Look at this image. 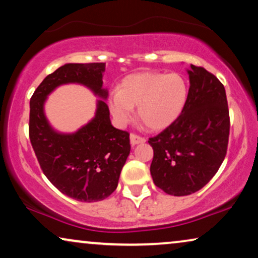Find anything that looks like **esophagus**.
I'll use <instances>...</instances> for the list:
<instances>
[{
    "label": "esophagus",
    "instance_id": "esophagus-1",
    "mask_svg": "<svg viewBox=\"0 0 258 258\" xmlns=\"http://www.w3.org/2000/svg\"><path fill=\"white\" fill-rule=\"evenodd\" d=\"M130 142H131V145L135 146V145H138V144H143L146 142V139L144 138V137H140V136H137L135 133H132L131 136H130Z\"/></svg>",
    "mask_w": 258,
    "mask_h": 258
}]
</instances>
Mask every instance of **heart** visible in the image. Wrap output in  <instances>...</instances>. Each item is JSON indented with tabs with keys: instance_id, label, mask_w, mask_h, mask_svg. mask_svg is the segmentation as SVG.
Returning a JSON list of instances; mask_svg holds the SVG:
<instances>
[{
	"instance_id": "b5f03b06",
	"label": "heart",
	"mask_w": 258,
	"mask_h": 258,
	"mask_svg": "<svg viewBox=\"0 0 258 258\" xmlns=\"http://www.w3.org/2000/svg\"><path fill=\"white\" fill-rule=\"evenodd\" d=\"M187 99V85L181 75L158 72L130 74L118 91L113 92L108 105L119 125H126L135 116L138 106L139 119L152 131L170 126L183 111Z\"/></svg>"
}]
</instances>
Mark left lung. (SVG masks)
I'll return each instance as SVG.
<instances>
[{
    "instance_id": "obj_1",
    "label": "left lung",
    "mask_w": 258,
    "mask_h": 258,
    "mask_svg": "<svg viewBox=\"0 0 258 258\" xmlns=\"http://www.w3.org/2000/svg\"><path fill=\"white\" fill-rule=\"evenodd\" d=\"M187 99L180 115L150 138V171L156 186L172 196H187L205 186L224 160L230 118L225 88L203 67L191 64Z\"/></svg>"
}]
</instances>
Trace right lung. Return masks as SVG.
I'll use <instances>...</instances> for the list:
<instances>
[{
  "label": "right lung",
  "instance_id": "1",
  "mask_svg": "<svg viewBox=\"0 0 258 258\" xmlns=\"http://www.w3.org/2000/svg\"><path fill=\"white\" fill-rule=\"evenodd\" d=\"M105 67L104 62L63 64L43 79L30 99L29 138L44 176L63 195L87 203L113 194L131 151L130 133L113 127L109 119ZM67 83L86 85L102 98L95 118L74 134L55 132L44 114L47 95Z\"/></svg>",
  "mask_w": 258,
  "mask_h": 258
}]
</instances>
